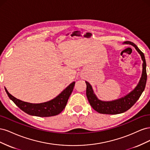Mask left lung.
<instances>
[{"instance_id":"left-lung-1","label":"left lung","mask_w":150,"mask_h":150,"mask_svg":"<svg viewBox=\"0 0 150 150\" xmlns=\"http://www.w3.org/2000/svg\"><path fill=\"white\" fill-rule=\"evenodd\" d=\"M124 43L132 45L137 50V51L142 56V59L143 61L142 78H141L139 82L137 87L129 94L126 95L124 98L117 99V100L108 102L99 100L94 94L91 86L90 85L88 82L86 81V96H87L90 105L92 106L95 111H96L99 113H101V114L117 115L128 110L138 101V99L139 98L143 91L144 90L145 86H146L147 79L146 69V64L144 54L140 51L137 45L133 42L130 41H125Z\"/></svg>"}]
</instances>
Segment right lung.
<instances>
[{
    "label": "right lung",
    "instance_id": "add662e5",
    "mask_svg": "<svg viewBox=\"0 0 150 150\" xmlns=\"http://www.w3.org/2000/svg\"><path fill=\"white\" fill-rule=\"evenodd\" d=\"M74 84L75 82L72 83L61 94L52 100L39 104H33L19 100L12 96L6 88L5 90L8 98L27 114L39 117H49L59 115L65 108L68 99L73 90Z\"/></svg>",
    "mask_w": 150,
    "mask_h": 150
}]
</instances>
